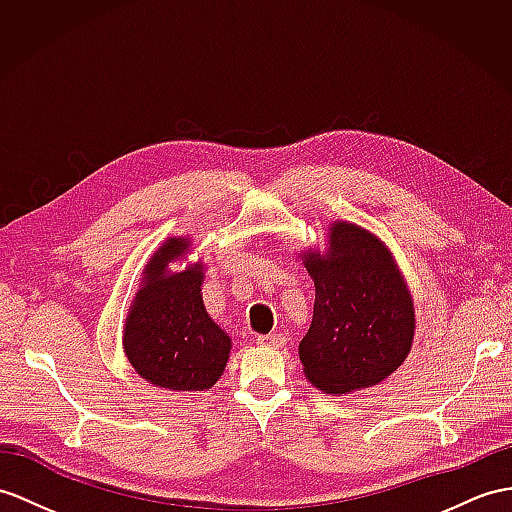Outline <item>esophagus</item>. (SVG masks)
I'll return each instance as SVG.
<instances>
[{
  "label": "esophagus",
  "mask_w": 512,
  "mask_h": 512,
  "mask_svg": "<svg viewBox=\"0 0 512 512\" xmlns=\"http://www.w3.org/2000/svg\"><path fill=\"white\" fill-rule=\"evenodd\" d=\"M258 343L263 347H276V350H280V347L286 343V339L282 334H265V336H258Z\"/></svg>",
  "instance_id": "obj_1"
}]
</instances>
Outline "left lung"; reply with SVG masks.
<instances>
[{"instance_id": "obj_1", "label": "left lung", "mask_w": 512, "mask_h": 512, "mask_svg": "<svg viewBox=\"0 0 512 512\" xmlns=\"http://www.w3.org/2000/svg\"><path fill=\"white\" fill-rule=\"evenodd\" d=\"M315 280L313 323L299 343L310 384L352 393L389 378L413 345L415 304L393 254L350 221L330 223L328 252L308 249Z\"/></svg>"}]
</instances>
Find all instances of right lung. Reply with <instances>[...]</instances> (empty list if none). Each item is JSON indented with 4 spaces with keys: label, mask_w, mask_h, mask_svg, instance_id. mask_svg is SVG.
Here are the masks:
<instances>
[{
    "label": "right lung",
    "mask_w": 512,
    "mask_h": 512,
    "mask_svg": "<svg viewBox=\"0 0 512 512\" xmlns=\"http://www.w3.org/2000/svg\"><path fill=\"white\" fill-rule=\"evenodd\" d=\"M189 247L191 239L171 236L156 249L123 328V352L134 371L169 391L210 389L232 350L230 336L204 308V265L169 271L171 263L189 254Z\"/></svg>",
    "instance_id": "add662e5"
}]
</instances>
